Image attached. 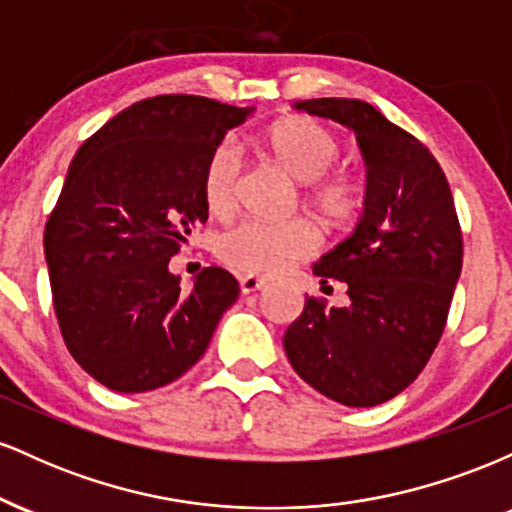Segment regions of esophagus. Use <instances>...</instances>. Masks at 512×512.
<instances>
[{
	"label": "esophagus",
	"instance_id": "obj_1",
	"mask_svg": "<svg viewBox=\"0 0 512 512\" xmlns=\"http://www.w3.org/2000/svg\"><path fill=\"white\" fill-rule=\"evenodd\" d=\"M264 286H267V281L260 279V276H252V274L240 276V291L243 293H257L262 291Z\"/></svg>",
	"mask_w": 512,
	"mask_h": 512
}]
</instances>
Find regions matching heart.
I'll return each mask as SVG.
<instances>
[{
	"label": "heart",
	"instance_id": "obj_1",
	"mask_svg": "<svg viewBox=\"0 0 512 512\" xmlns=\"http://www.w3.org/2000/svg\"><path fill=\"white\" fill-rule=\"evenodd\" d=\"M267 149L293 180L308 185L305 202L330 221H344L358 207V187L349 178H327L342 156V144L320 122L293 117L267 132ZM240 151L233 142L216 146L204 168V202L211 214L236 204ZM317 236L305 221L243 219L216 238V255L248 274H279L315 250Z\"/></svg>",
	"mask_w": 512,
	"mask_h": 512
}]
</instances>
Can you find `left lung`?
I'll return each instance as SVG.
<instances>
[{"instance_id": "obj_1", "label": "left lung", "mask_w": 512, "mask_h": 512, "mask_svg": "<svg viewBox=\"0 0 512 512\" xmlns=\"http://www.w3.org/2000/svg\"><path fill=\"white\" fill-rule=\"evenodd\" d=\"M356 134L366 166L354 231L315 262L349 303L305 298L284 334L293 370L344 407H375L419 378L436 349L462 272V233L438 161L409 132L356 98L293 103Z\"/></svg>"}]
</instances>
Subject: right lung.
Wrapping results in <instances>:
<instances>
[{"label":"right lung","instance_id":"1","mask_svg":"<svg viewBox=\"0 0 512 512\" xmlns=\"http://www.w3.org/2000/svg\"><path fill=\"white\" fill-rule=\"evenodd\" d=\"M255 113L202 96H156L110 117L76 151L45 226L52 301L74 361L108 390L149 392L202 358L238 281L168 269L204 223V168Z\"/></svg>","mask_w":512,"mask_h":512}]
</instances>
